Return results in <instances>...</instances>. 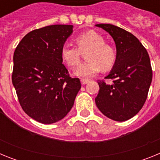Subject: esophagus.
Wrapping results in <instances>:
<instances>
[{
  "label": "esophagus",
  "mask_w": 160,
  "mask_h": 160,
  "mask_svg": "<svg viewBox=\"0 0 160 160\" xmlns=\"http://www.w3.org/2000/svg\"><path fill=\"white\" fill-rule=\"evenodd\" d=\"M89 80L88 79H86V78H82L81 79V83L82 85H85V84H87V83L89 82Z\"/></svg>",
  "instance_id": "34e87169"
}]
</instances>
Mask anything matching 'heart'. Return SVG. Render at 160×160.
<instances>
[{
    "instance_id": "heart-1",
    "label": "heart",
    "mask_w": 160,
    "mask_h": 160,
    "mask_svg": "<svg viewBox=\"0 0 160 160\" xmlns=\"http://www.w3.org/2000/svg\"><path fill=\"white\" fill-rule=\"evenodd\" d=\"M78 47L64 45L61 49V57L63 62L70 67L78 63L80 51H87L86 59L88 61L79 64L73 74L83 78H90L101 70H108L116 61V53L102 35L95 31H88L76 38Z\"/></svg>"
}]
</instances>
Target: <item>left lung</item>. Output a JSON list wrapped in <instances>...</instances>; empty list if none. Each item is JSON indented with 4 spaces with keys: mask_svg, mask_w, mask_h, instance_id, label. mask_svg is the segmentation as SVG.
I'll return each instance as SVG.
<instances>
[{
    "mask_svg": "<svg viewBox=\"0 0 160 160\" xmlns=\"http://www.w3.org/2000/svg\"><path fill=\"white\" fill-rule=\"evenodd\" d=\"M112 37L116 47V61L106 78L113 83L99 82L95 98L97 107L111 119L123 122L142 109L152 80L148 51L132 33L111 24H98Z\"/></svg>",
    "mask_w": 160,
    "mask_h": 160,
    "instance_id": "8db88e82",
    "label": "left lung"
}]
</instances>
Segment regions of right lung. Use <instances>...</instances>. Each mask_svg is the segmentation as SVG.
<instances>
[{"label":"right lung","instance_id":"obj_1","mask_svg":"<svg viewBox=\"0 0 160 160\" xmlns=\"http://www.w3.org/2000/svg\"><path fill=\"white\" fill-rule=\"evenodd\" d=\"M73 25H53L25 35L13 54L12 82L23 111L41 123L62 119L81 89L62 64L61 49Z\"/></svg>","mask_w":160,"mask_h":160}]
</instances>
